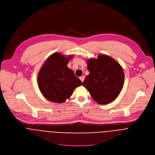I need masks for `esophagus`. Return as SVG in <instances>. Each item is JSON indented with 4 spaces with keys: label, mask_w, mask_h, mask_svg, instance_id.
<instances>
[{
    "label": "esophagus",
    "mask_w": 155,
    "mask_h": 155,
    "mask_svg": "<svg viewBox=\"0 0 155 155\" xmlns=\"http://www.w3.org/2000/svg\"><path fill=\"white\" fill-rule=\"evenodd\" d=\"M80 79H81V81L83 82L84 81V79H85V77H84V76H81V77H80Z\"/></svg>",
    "instance_id": "obj_1"
}]
</instances>
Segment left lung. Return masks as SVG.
<instances>
[{"instance_id": "8db88e82", "label": "left lung", "mask_w": 155, "mask_h": 155, "mask_svg": "<svg viewBox=\"0 0 155 155\" xmlns=\"http://www.w3.org/2000/svg\"><path fill=\"white\" fill-rule=\"evenodd\" d=\"M87 62L89 74L82 85L98 104H107L113 101L119 95L124 83L122 66L105 54L88 59Z\"/></svg>"}]
</instances>
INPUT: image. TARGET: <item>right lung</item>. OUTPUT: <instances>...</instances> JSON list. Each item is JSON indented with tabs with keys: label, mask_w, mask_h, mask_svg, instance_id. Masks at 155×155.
Wrapping results in <instances>:
<instances>
[{
	"label": "right lung",
	"mask_w": 155,
	"mask_h": 155,
	"mask_svg": "<svg viewBox=\"0 0 155 155\" xmlns=\"http://www.w3.org/2000/svg\"><path fill=\"white\" fill-rule=\"evenodd\" d=\"M73 55L64 56L55 52L51 55L41 68L38 84L45 98L49 101L62 103L68 99L74 89L82 84L74 71L67 67Z\"/></svg>",
	"instance_id": "obj_1"
}]
</instances>
